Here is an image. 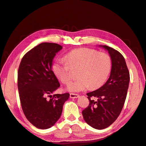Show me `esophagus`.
<instances>
[{"label":"esophagus","mask_w":146,"mask_h":146,"mask_svg":"<svg viewBox=\"0 0 146 146\" xmlns=\"http://www.w3.org/2000/svg\"><path fill=\"white\" fill-rule=\"evenodd\" d=\"M79 97L78 94H74V93H70V98L71 99H77Z\"/></svg>","instance_id":"obj_1"}]
</instances>
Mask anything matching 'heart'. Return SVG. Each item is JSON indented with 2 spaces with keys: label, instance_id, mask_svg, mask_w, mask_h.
<instances>
[{
  "label": "heart",
  "instance_id": "obj_1",
  "mask_svg": "<svg viewBox=\"0 0 146 146\" xmlns=\"http://www.w3.org/2000/svg\"><path fill=\"white\" fill-rule=\"evenodd\" d=\"M64 60H57L52 64V71L55 76L64 84L71 79L70 68H78L79 78L70 82L66 89L70 92H78L88 87L96 89L102 86L111 71V60L104 52H98L88 48H78L68 52Z\"/></svg>",
  "mask_w": 146,
  "mask_h": 146
}]
</instances>
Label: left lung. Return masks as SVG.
Here are the masks:
<instances>
[{"label":"left lung","instance_id":"left-lung-1","mask_svg":"<svg viewBox=\"0 0 146 146\" xmlns=\"http://www.w3.org/2000/svg\"><path fill=\"white\" fill-rule=\"evenodd\" d=\"M99 46L108 51L111 60V72L102 86L86 94L90 105L82 114L88 125L102 130L111 125L120 114L127 97L130 74L120 52L107 46Z\"/></svg>","mask_w":146,"mask_h":146}]
</instances>
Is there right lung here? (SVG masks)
I'll list each match as a JSON object with an SVG mask.
<instances>
[{
    "label": "right lung",
    "instance_id": "1",
    "mask_svg": "<svg viewBox=\"0 0 146 146\" xmlns=\"http://www.w3.org/2000/svg\"><path fill=\"white\" fill-rule=\"evenodd\" d=\"M62 48L58 44L41 43L29 51L19 65L17 88L22 108L28 121L38 129L55 125L69 98L68 93L53 95L60 85L52 70V63Z\"/></svg>",
    "mask_w": 146,
    "mask_h": 146
}]
</instances>
